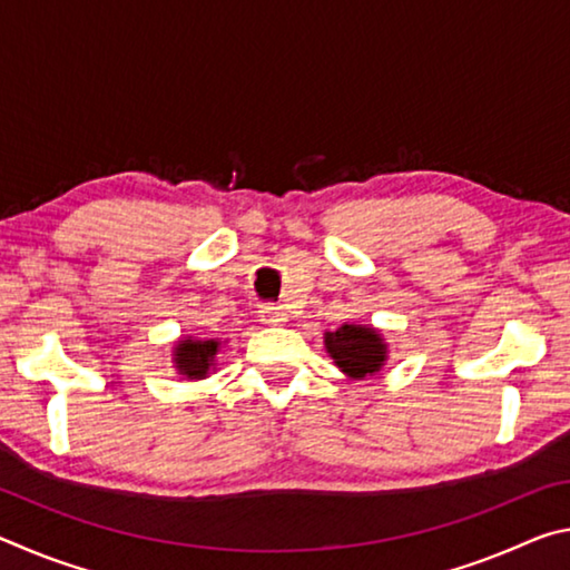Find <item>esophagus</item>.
I'll return each mask as SVG.
<instances>
[{
  "instance_id": "esophagus-1",
  "label": "esophagus",
  "mask_w": 570,
  "mask_h": 570,
  "mask_svg": "<svg viewBox=\"0 0 570 570\" xmlns=\"http://www.w3.org/2000/svg\"><path fill=\"white\" fill-rule=\"evenodd\" d=\"M258 314H262V322L268 324V326H282V324L288 322L286 308L276 306V304H264L262 312H258Z\"/></svg>"
}]
</instances>
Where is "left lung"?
Returning <instances> with one entry per match:
<instances>
[{"mask_svg":"<svg viewBox=\"0 0 570 570\" xmlns=\"http://www.w3.org/2000/svg\"><path fill=\"white\" fill-rule=\"evenodd\" d=\"M324 350L350 380L374 377L390 360V344L370 324H342L336 332H326Z\"/></svg>","mask_w":570,"mask_h":570,"instance_id":"obj_1","label":"left lung"}]
</instances>
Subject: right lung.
<instances>
[{"instance_id": "1", "label": "right lung", "mask_w": 570, "mask_h": 570, "mask_svg": "<svg viewBox=\"0 0 570 570\" xmlns=\"http://www.w3.org/2000/svg\"><path fill=\"white\" fill-rule=\"evenodd\" d=\"M226 342L218 336H196L183 334L178 342H173L170 360L180 377L186 380H206L208 374L216 372L218 352Z\"/></svg>"}]
</instances>
